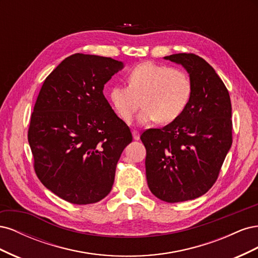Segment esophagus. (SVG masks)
<instances>
[{"mask_svg": "<svg viewBox=\"0 0 258 258\" xmlns=\"http://www.w3.org/2000/svg\"><path fill=\"white\" fill-rule=\"evenodd\" d=\"M132 136H134V139H135V140H139V139H140V134H139L138 130H134V131H132Z\"/></svg>", "mask_w": 258, "mask_h": 258, "instance_id": "esophagus-1", "label": "esophagus"}]
</instances>
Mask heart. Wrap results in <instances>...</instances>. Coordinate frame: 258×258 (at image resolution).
I'll return each mask as SVG.
<instances>
[{
	"label": "heart",
	"instance_id": "obj_1",
	"mask_svg": "<svg viewBox=\"0 0 258 258\" xmlns=\"http://www.w3.org/2000/svg\"><path fill=\"white\" fill-rule=\"evenodd\" d=\"M127 83L128 86L114 85L108 93L115 113L124 122L131 121L141 102L140 123H170L183 114L192 96L188 74L150 61L132 68Z\"/></svg>",
	"mask_w": 258,
	"mask_h": 258
}]
</instances>
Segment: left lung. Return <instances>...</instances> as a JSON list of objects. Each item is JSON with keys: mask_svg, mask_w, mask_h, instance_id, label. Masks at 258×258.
I'll list each match as a JSON object with an SVG mask.
<instances>
[{"mask_svg": "<svg viewBox=\"0 0 258 258\" xmlns=\"http://www.w3.org/2000/svg\"><path fill=\"white\" fill-rule=\"evenodd\" d=\"M166 60L182 64L192 96L178 118L141 136L146 148V179L151 191L174 204L196 199L214 185L232 144L229 92L208 62L195 53Z\"/></svg>", "mask_w": 258, "mask_h": 258, "instance_id": "1", "label": "left lung"}]
</instances>
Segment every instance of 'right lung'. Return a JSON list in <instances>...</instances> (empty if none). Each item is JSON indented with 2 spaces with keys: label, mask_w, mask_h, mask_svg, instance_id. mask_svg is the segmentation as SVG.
Returning a JSON list of instances; mask_svg holds the SVG:
<instances>
[{
  "label": "right lung",
  "mask_w": 258,
  "mask_h": 258,
  "mask_svg": "<svg viewBox=\"0 0 258 258\" xmlns=\"http://www.w3.org/2000/svg\"><path fill=\"white\" fill-rule=\"evenodd\" d=\"M121 61L74 53L46 77L31 115L28 141L42 184L74 205L110 194L120 155L132 141L103 95Z\"/></svg>",
  "instance_id": "right-lung-1"
}]
</instances>
